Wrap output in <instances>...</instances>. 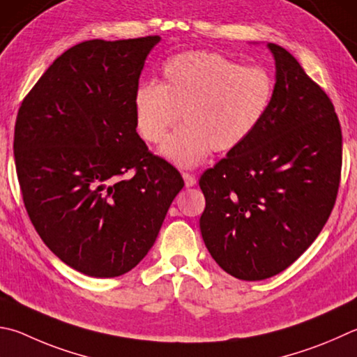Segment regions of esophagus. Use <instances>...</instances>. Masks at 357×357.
<instances>
[{
	"mask_svg": "<svg viewBox=\"0 0 357 357\" xmlns=\"http://www.w3.org/2000/svg\"><path fill=\"white\" fill-rule=\"evenodd\" d=\"M183 178H184V184L185 187H193L197 184V178L193 176L190 173H183Z\"/></svg>",
	"mask_w": 357,
	"mask_h": 357,
	"instance_id": "1",
	"label": "esophagus"
}]
</instances>
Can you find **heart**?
<instances>
[{
  "label": "heart",
  "instance_id": "b5f03b06",
  "mask_svg": "<svg viewBox=\"0 0 357 357\" xmlns=\"http://www.w3.org/2000/svg\"><path fill=\"white\" fill-rule=\"evenodd\" d=\"M275 93V81L262 67L241 63L213 51H187L168 59L162 84H142L134 93L135 125L142 139L159 144L160 154L181 168L197 167L207 154L241 146L261 125Z\"/></svg>",
  "mask_w": 357,
  "mask_h": 357
}]
</instances>
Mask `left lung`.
<instances>
[{
  "label": "left lung",
  "instance_id": "obj_1",
  "mask_svg": "<svg viewBox=\"0 0 357 357\" xmlns=\"http://www.w3.org/2000/svg\"><path fill=\"white\" fill-rule=\"evenodd\" d=\"M267 47L276 66L267 114L199 178L206 248L243 281L294 264L328 222L340 184L342 129L331 100L287 50Z\"/></svg>",
  "mask_w": 357,
  "mask_h": 357
}]
</instances>
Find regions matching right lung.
Listing matches in <instances>:
<instances>
[{"instance_id":"obj_1","label":"right lung","mask_w":357,"mask_h":357,"mask_svg":"<svg viewBox=\"0 0 357 357\" xmlns=\"http://www.w3.org/2000/svg\"><path fill=\"white\" fill-rule=\"evenodd\" d=\"M159 36L87 40L51 63L24 96L17 176L45 245L93 278L128 273L156 242L183 176L135 131L134 93Z\"/></svg>"}]
</instances>
